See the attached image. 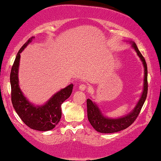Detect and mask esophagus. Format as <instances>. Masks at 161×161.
<instances>
[{
    "instance_id": "1",
    "label": "esophagus",
    "mask_w": 161,
    "mask_h": 161,
    "mask_svg": "<svg viewBox=\"0 0 161 161\" xmlns=\"http://www.w3.org/2000/svg\"><path fill=\"white\" fill-rule=\"evenodd\" d=\"M86 88H87V86L85 84H81L79 86V89L80 91H85Z\"/></svg>"
}]
</instances>
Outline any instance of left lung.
I'll use <instances>...</instances> for the list:
<instances>
[{
	"mask_svg": "<svg viewBox=\"0 0 161 161\" xmlns=\"http://www.w3.org/2000/svg\"><path fill=\"white\" fill-rule=\"evenodd\" d=\"M132 43V48L136 51L137 55L140 58L141 61L142 62L144 68V87L143 92L142 94L141 98L139 99L138 103L131 113L128 114L124 117L119 118H107L102 115L101 110L94 102H93L90 99H88L86 101L87 103V115L88 119L89 120L91 125L93 128L100 133L104 134H110L120 131L121 130L125 129L130 126L134 122L136 118L138 117L141 109L145 102V99L147 95V67L145 59L142 53L139 52L136 43L134 42H131Z\"/></svg>",
	"mask_w": 161,
	"mask_h": 161,
	"instance_id": "left-lung-1",
	"label": "left lung"
}]
</instances>
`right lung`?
I'll return each instance as SVG.
<instances>
[{
  "mask_svg": "<svg viewBox=\"0 0 161 161\" xmlns=\"http://www.w3.org/2000/svg\"><path fill=\"white\" fill-rule=\"evenodd\" d=\"M30 38L19 51L11 67L10 83L11 87V102L16 113L22 120L30 129L41 131L53 129L59 122L62 117V104L70 97L73 84H69L55 94L41 106H35L24 96L19 85L18 71L19 65L20 53L32 41Z\"/></svg>",
  "mask_w": 161,
  "mask_h": 161,
  "instance_id": "obj_1",
  "label": "right lung"
}]
</instances>
